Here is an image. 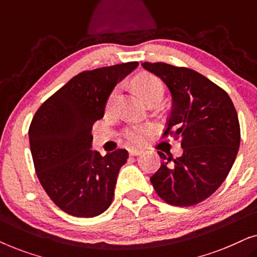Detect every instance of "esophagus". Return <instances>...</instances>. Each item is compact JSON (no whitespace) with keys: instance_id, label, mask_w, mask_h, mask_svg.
<instances>
[{"instance_id":"esophagus-1","label":"esophagus","mask_w":257,"mask_h":257,"mask_svg":"<svg viewBox=\"0 0 257 257\" xmlns=\"http://www.w3.org/2000/svg\"><path fill=\"white\" fill-rule=\"evenodd\" d=\"M128 153H130V156H132V157L140 156V154L143 153V150H139V149H130V150H128Z\"/></svg>"}]
</instances>
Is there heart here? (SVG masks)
I'll list each match as a JSON object with an SVG mask.
<instances>
[{"mask_svg": "<svg viewBox=\"0 0 257 257\" xmlns=\"http://www.w3.org/2000/svg\"><path fill=\"white\" fill-rule=\"evenodd\" d=\"M137 91H138L140 96L143 97V99L149 101L152 98L156 97H163L164 94V84L161 83V80L151 73H140L133 80ZM117 94V90L112 93L111 99L112 100ZM146 130L144 127H133L126 131L125 136L130 143L132 144H140L143 143L144 138H145Z\"/></svg>", "mask_w": 257, "mask_h": 257, "instance_id": "1", "label": "heart"}]
</instances>
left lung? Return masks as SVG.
I'll use <instances>...</instances> for the list:
<instances>
[{"label":"left lung","instance_id":"obj_1","mask_svg":"<svg viewBox=\"0 0 257 257\" xmlns=\"http://www.w3.org/2000/svg\"><path fill=\"white\" fill-rule=\"evenodd\" d=\"M163 80L172 96L164 136L181 139L182 156L159 153L161 166L151 177L157 194L173 206L203 201L227 178L240 147V124L224 90L201 73L166 63H143Z\"/></svg>","mask_w":257,"mask_h":257}]
</instances>
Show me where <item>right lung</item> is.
I'll return each mask as SVG.
<instances>
[{
	"label": "right lung",
	"instance_id": "1",
	"mask_svg": "<svg viewBox=\"0 0 257 257\" xmlns=\"http://www.w3.org/2000/svg\"><path fill=\"white\" fill-rule=\"evenodd\" d=\"M138 62L84 71L42 104L29 127L35 170L44 191L62 210L93 217L110 207L126 150L101 157L92 147V125L118 83Z\"/></svg>",
	"mask_w": 257,
	"mask_h": 257
}]
</instances>
